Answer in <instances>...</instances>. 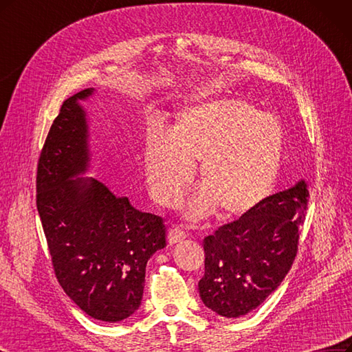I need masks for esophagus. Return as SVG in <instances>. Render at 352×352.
Here are the masks:
<instances>
[{"instance_id": "esophagus-1", "label": "esophagus", "mask_w": 352, "mask_h": 352, "mask_svg": "<svg viewBox=\"0 0 352 352\" xmlns=\"http://www.w3.org/2000/svg\"><path fill=\"white\" fill-rule=\"evenodd\" d=\"M184 239H186V233L180 227H172L170 230H168L167 240H168V243H170V245L179 243V241L184 240Z\"/></svg>"}]
</instances>
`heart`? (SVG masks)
Returning a JSON list of instances; mask_svg holds the SVG:
<instances>
[{
  "mask_svg": "<svg viewBox=\"0 0 352 352\" xmlns=\"http://www.w3.org/2000/svg\"><path fill=\"white\" fill-rule=\"evenodd\" d=\"M284 134L278 120L239 99H217L179 111L167 131L151 132L144 168L154 198L163 205L185 195L199 163L204 185L189 202L193 218L220 207L237 217L272 192L280 173Z\"/></svg>",
  "mask_w": 352,
  "mask_h": 352,
  "instance_id": "heart-1",
  "label": "heart"
}]
</instances>
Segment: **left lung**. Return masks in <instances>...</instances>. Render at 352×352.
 <instances>
[{
    "instance_id": "1",
    "label": "left lung",
    "mask_w": 352,
    "mask_h": 352,
    "mask_svg": "<svg viewBox=\"0 0 352 352\" xmlns=\"http://www.w3.org/2000/svg\"><path fill=\"white\" fill-rule=\"evenodd\" d=\"M307 202V184L300 180L205 237L198 284L204 305L224 318L259 307L292 268Z\"/></svg>"
}]
</instances>
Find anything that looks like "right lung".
Returning a JSON list of instances; mask_svg holds the SVG:
<instances>
[{"label":"right lung","instance_id":"1","mask_svg":"<svg viewBox=\"0 0 352 352\" xmlns=\"http://www.w3.org/2000/svg\"><path fill=\"white\" fill-rule=\"evenodd\" d=\"M93 91L60 106L39 155L36 205L58 283L84 313L113 323L140 307L145 266L166 246V226L103 182L74 179L89 168V125L78 100Z\"/></svg>","mask_w":352,"mask_h":352}]
</instances>
